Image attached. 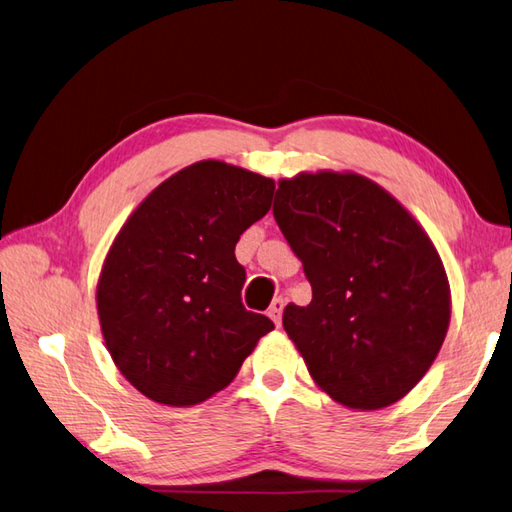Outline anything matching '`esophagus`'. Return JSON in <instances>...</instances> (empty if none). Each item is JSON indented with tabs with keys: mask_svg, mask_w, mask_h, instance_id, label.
Returning a JSON list of instances; mask_svg holds the SVG:
<instances>
[{
	"mask_svg": "<svg viewBox=\"0 0 512 512\" xmlns=\"http://www.w3.org/2000/svg\"><path fill=\"white\" fill-rule=\"evenodd\" d=\"M284 299L282 297H277V299H273V304H270V308H268V317L273 319V322L279 326L282 324V313H284Z\"/></svg>",
	"mask_w": 512,
	"mask_h": 512,
	"instance_id": "obj_1",
	"label": "esophagus"
}]
</instances>
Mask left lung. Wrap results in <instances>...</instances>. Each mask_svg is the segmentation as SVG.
Here are the masks:
<instances>
[{
	"mask_svg": "<svg viewBox=\"0 0 512 512\" xmlns=\"http://www.w3.org/2000/svg\"><path fill=\"white\" fill-rule=\"evenodd\" d=\"M273 215L313 286L288 304L284 330L317 388L379 410L433 366L450 324V284L422 224L353 170L279 179Z\"/></svg>",
	"mask_w": 512,
	"mask_h": 512,
	"instance_id": "obj_1",
	"label": "left lung"
}]
</instances>
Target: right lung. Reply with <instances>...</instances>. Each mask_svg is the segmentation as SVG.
<instances>
[{
    "instance_id": "obj_1",
    "label": "right lung",
    "mask_w": 512,
    "mask_h": 512,
    "mask_svg": "<svg viewBox=\"0 0 512 512\" xmlns=\"http://www.w3.org/2000/svg\"><path fill=\"white\" fill-rule=\"evenodd\" d=\"M273 193L270 177L204 159L150 190L119 228L97 279V315L119 373L144 397L206 402L275 328L244 308L235 257Z\"/></svg>"
}]
</instances>
